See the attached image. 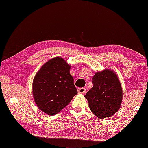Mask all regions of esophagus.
<instances>
[{
    "instance_id": "obj_1",
    "label": "esophagus",
    "mask_w": 148,
    "mask_h": 148,
    "mask_svg": "<svg viewBox=\"0 0 148 148\" xmlns=\"http://www.w3.org/2000/svg\"><path fill=\"white\" fill-rule=\"evenodd\" d=\"M77 92L79 94H84L86 92V89L84 88H80L77 89Z\"/></svg>"
}]
</instances>
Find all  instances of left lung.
Masks as SVG:
<instances>
[{
	"instance_id": "obj_1",
	"label": "left lung",
	"mask_w": 148,
	"mask_h": 148,
	"mask_svg": "<svg viewBox=\"0 0 148 148\" xmlns=\"http://www.w3.org/2000/svg\"><path fill=\"white\" fill-rule=\"evenodd\" d=\"M93 87L85 95L91 111L99 119L110 117L121 108L122 88L117 75L105 69L96 73L92 77Z\"/></svg>"
}]
</instances>
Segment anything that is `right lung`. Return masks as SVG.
I'll use <instances>...</instances> for the list:
<instances>
[{"instance_id":"1","label":"right lung","mask_w":148,"mask_h":148,"mask_svg":"<svg viewBox=\"0 0 148 148\" xmlns=\"http://www.w3.org/2000/svg\"><path fill=\"white\" fill-rule=\"evenodd\" d=\"M71 66L57 57L45 64L33 81V95L36 106L46 114H57L77 94Z\"/></svg>"}]
</instances>
